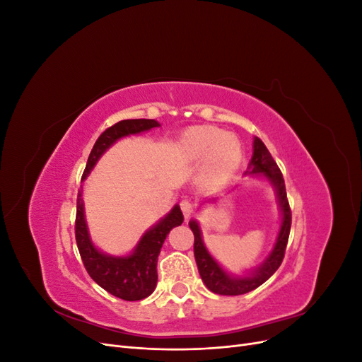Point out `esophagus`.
Segmentation results:
<instances>
[{
	"mask_svg": "<svg viewBox=\"0 0 362 362\" xmlns=\"http://www.w3.org/2000/svg\"><path fill=\"white\" fill-rule=\"evenodd\" d=\"M180 206H181L184 217L189 218L192 216V213H193V204L187 198H182L181 202H180Z\"/></svg>",
	"mask_w": 362,
	"mask_h": 362,
	"instance_id": "obj_1",
	"label": "esophagus"
}]
</instances>
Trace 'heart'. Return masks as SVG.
I'll use <instances>...</instances> for the list:
<instances>
[{
	"label": "heart",
	"instance_id": "b5f03b06",
	"mask_svg": "<svg viewBox=\"0 0 362 362\" xmlns=\"http://www.w3.org/2000/svg\"><path fill=\"white\" fill-rule=\"evenodd\" d=\"M177 154L189 161L205 157L201 181L206 187L226 182L237 172L243 158L242 144L235 134L222 133L216 127H193L177 141Z\"/></svg>",
	"mask_w": 362,
	"mask_h": 362
}]
</instances>
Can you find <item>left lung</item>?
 Returning a JSON list of instances; mask_svg holds the SVG:
<instances>
[{
    "mask_svg": "<svg viewBox=\"0 0 362 362\" xmlns=\"http://www.w3.org/2000/svg\"><path fill=\"white\" fill-rule=\"evenodd\" d=\"M252 148H254V152H252V158L249 161V166L245 175L266 180L272 185V189L275 190L278 206L281 211L279 231L275 240V245H273L269 255L259 266L246 272L245 275H233V273H229L218 264L216 258L210 254V250L206 249L204 243L199 222L196 221V218H192L189 222V226L194 234L196 264H198L199 275L205 284V287L216 294L238 296L255 290L279 269L284 259V254H286L291 226V211L287 201L286 184H284V178L278 164L272 158L269 149L258 137H254V145H252ZM214 201L216 199L213 198L206 202Z\"/></svg>",
    "mask_w": 362,
    "mask_h": 362,
    "instance_id": "8db88e82",
    "label": "left lung"
}]
</instances>
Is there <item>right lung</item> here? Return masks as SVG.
<instances>
[{
	"mask_svg": "<svg viewBox=\"0 0 362 362\" xmlns=\"http://www.w3.org/2000/svg\"><path fill=\"white\" fill-rule=\"evenodd\" d=\"M160 127L156 119H127L120 120L113 127L107 128L95 141L90 151L81 182L89 177L96 163L110 149L117 140L134 136ZM184 221L180 205H173L172 210L161 217L140 237L134 249L127 255H110L98 249L90 238L87 226L83 185L76 198V218H75V238L78 246L84 267L90 278L105 291L124 300H141L148 298L157 286V259L161 246L170 229L180 226Z\"/></svg>",
	"mask_w": 362,
	"mask_h": 362,
	"instance_id": "add662e5",
	"label": "right lung"
}]
</instances>
